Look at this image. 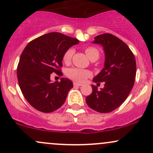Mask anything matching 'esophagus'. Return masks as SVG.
I'll list each match as a JSON object with an SVG mask.
<instances>
[{
	"label": "esophagus",
	"mask_w": 153,
	"mask_h": 153,
	"mask_svg": "<svg viewBox=\"0 0 153 153\" xmlns=\"http://www.w3.org/2000/svg\"><path fill=\"white\" fill-rule=\"evenodd\" d=\"M73 85H74V86H81V85H82V84L79 83V82H73Z\"/></svg>",
	"instance_id": "34e87169"
}]
</instances>
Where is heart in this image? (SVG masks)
Masks as SVG:
<instances>
[{"mask_svg":"<svg viewBox=\"0 0 153 153\" xmlns=\"http://www.w3.org/2000/svg\"><path fill=\"white\" fill-rule=\"evenodd\" d=\"M85 54L90 58L91 56L94 54H99V50L97 49L94 48V47H88L85 49ZM73 54V50L72 49H69L67 50L65 53L63 55V62L65 63H68L71 61L72 58V56ZM67 75L70 78L73 79L77 82H83L86 80L87 78L91 76V72L87 71V70L80 69L78 68H70L67 72Z\"/></svg>","mask_w":153,"mask_h":153,"instance_id":"1","label":"heart"}]
</instances>
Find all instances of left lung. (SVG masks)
<instances>
[{"mask_svg": "<svg viewBox=\"0 0 153 153\" xmlns=\"http://www.w3.org/2000/svg\"><path fill=\"white\" fill-rule=\"evenodd\" d=\"M92 42L101 45L105 54L103 68L93 81L105 84L100 90L91 85L93 91L85 101L92 109L108 113L120 106L132 89L136 77V61L129 47L114 35H98Z\"/></svg>", "mask_w": 153, "mask_h": 153, "instance_id": "8db88e82", "label": "left lung"}]
</instances>
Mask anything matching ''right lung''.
<instances>
[{
    "label": "right lung",
    "instance_id": "add662e5",
    "mask_svg": "<svg viewBox=\"0 0 153 153\" xmlns=\"http://www.w3.org/2000/svg\"><path fill=\"white\" fill-rule=\"evenodd\" d=\"M79 40L58 32L44 34L30 42L22 52L17 68L18 81L24 98L39 111L50 113L65 101L73 87L69 79L51 82L50 75H62L63 55Z\"/></svg>",
    "mask_w": 153,
    "mask_h": 153
}]
</instances>
